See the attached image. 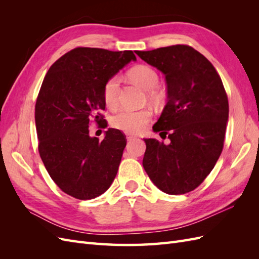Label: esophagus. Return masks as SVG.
I'll return each mask as SVG.
<instances>
[{"mask_svg":"<svg viewBox=\"0 0 259 259\" xmlns=\"http://www.w3.org/2000/svg\"><path fill=\"white\" fill-rule=\"evenodd\" d=\"M126 138H127L128 142H132V140H134L136 137H135V136H133V135H127V136H126Z\"/></svg>","mask_w":259,"mask_h":259,"instance_id":"obj_1","label":"esophagus"}]
</instances>
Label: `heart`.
<instances>
[{
    "instance_id": "obj_1",
    "label": "heart",
    "mask_w": 259,
    "mask_h": 259,
    "mask_svg": "<svg viewBox=\"0 0 259 259\" xmlns=\"http://www.w3.org/2000/svg\"><path fill=\"white\" fill-rule=\"evenodd\" d=\"M132 81L137 83L140 88L148 91L147 97L153 103L160 100V94L154 89L159 83V74L151 67L139 65L132 68L128 72ZM120 77L113 75L105 82L103 89V98L107 107H115L119 99ZM152 112L150 109L144 108L140 110H121L111 117V125L119 131L135 134L142 131L147 123L151 120Z\"/></svg>"
}]
</instances>
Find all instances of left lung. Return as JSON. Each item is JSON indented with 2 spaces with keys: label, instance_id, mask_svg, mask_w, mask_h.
Here are the masks:
<instances>
[{
  "label": "left lung",
  "instance_id": "8db88e82",
  "mask_svg": "<svg viewBox=\"0 0 259 259\" xmlns=\"http://www.w3.org/2000/svg\"><path fill=\"white\" fill-rule=\"evenodd\" d=\"M136 54L163 72L167 84V104L153 131L170 143L145 139L144 168L163 192H190L204 182L223 151L229 116L223 81L211 62L189 45Z\"/></svg>",
  "mask_w": 259,
  "mask_h": 259
}]
</instances>
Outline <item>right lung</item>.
I'll list each match as a JSON object with an SVG mask.
<instances>
[{
	"mask_svg": "<svg viewBox=\"0 0 259 259\" xmlns=\"http://www.w3.org/2000/svg\"><path fill=\"white\" fill-rule=\"evenodd\" d=\"M136 60L132 51L75 48L54 62L35 104L38 153L61 191L91 200L114 180L126 136L109 128L103 140L90 136L92 122H104L105 82Z\"/></svg>",
	"mask_w": 259,
	"mask_h": 259,
	"instance_id": "right-lung-1",
	"label": "right lung"
}]
</instances>
